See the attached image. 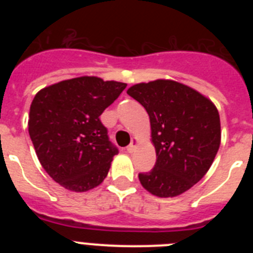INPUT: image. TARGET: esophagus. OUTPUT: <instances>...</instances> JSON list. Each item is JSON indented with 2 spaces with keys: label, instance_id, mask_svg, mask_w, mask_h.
I'll list each match as a JSON object with an SVG mask.
<instances>
[{
  "label": "esophagus",
  "instance_id": "esophagus-1",
  "mask_svg": "<svg viewBox=\"0 0 253 253\" xmlns=\"http://www.w3.org/2000/svg\"><path fill=\"white\" fill-rule=\"evenodd\" d=\"M137 144H138L137 139L131 140L130 144H129V146L126 147V152H128V153H133V152L135 151V148H137Z\"/></svg>",
  "mask_w": 253,
  "mask_h": 253
}]
</instances>
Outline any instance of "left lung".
Segmentation results:
<instances>
[{
	"instance_id": "obj_1",
	"label": "left lung",
	"mask_w": 253,
	"mask_h": 253,
	"mask_svg": "<svg viewBox=\"0 0 253 253\" xmlns=\"http://www.w3.org/2000/svg\"><path fill=\"white\" fill-rule=\"evenodd\" d=\"M129 96L147 110L157 161L139 173L152 195L173 198L202 180L220 146V119L215 105L191 87L156 80L129 87Z\"/></svg>"
}]
</instances>
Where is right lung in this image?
I'll return each mask as SVG.
<instances>
[{
    "label": "right lung",
    "instance_id": "1",
    "mask_svg": "<svg viewBox=\"0 0 253 253\" xmlns=\"http://www.w3.org/2000/svg\"><path fill=\"white\" fill-rule=\"evenodd\" d=\"M126 84L82 76L44 87L29 113V134L38 160L64 189L84 193L99 186L118 148L100 115Z\"/></svg>",
    "mask_w": 253,
    "mask_h": 253
}]
</instances>
